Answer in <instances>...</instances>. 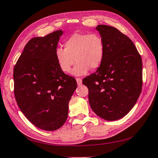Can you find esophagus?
<instances>
[{
	"label": "esophagus",
	"mask_w": 158,
	"mask_h": 158,
	"mask_svg": "<svg viewBox=\"0 0 158 158\" xmlns=\"http://www.w3.org/2000/svg\"><path fill=\"white\" fill-rule=\"evenodd\" d=\"M76 80H77V84H78L79 85H81V84H82V80H81V78H77V79H76Z\"/></svg>",
	"instance_id": "obj_1"
}]
</instances>
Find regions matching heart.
<instances>
[{
  "mask_svg": "<svg viewBox=\"0 0 158 158\" xmlns=\"http://www.w3.org/2000/svg\"><path fill=\"white\" fill-rule=\"evenodd\" d=\"M64 49L58 48L54 56L57 64L64 73L73 70L74 75H84L89 70H95L101 65L105 54L102 37L97 33H76L64 42Z\"/></svg>",
  "mask_w": 158,
  "mask_h": 158,
  "instance_id": "1",
  "label": "heart"
}]
</instances>
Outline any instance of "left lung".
<instances>
[{"label":"left lung","mask_w":158,"mask_h":158,"mask_svg":"<svg viewBox=\"0 0 158 158\" xmlns=\"http://www.w3.org/2000/svg\"><path fill=\"white\" fill-rule=\"evenodd\" d=\"M96 29L104 40V57L83 84L88 88L92 110L102 118L114 121L128 113L141 93L142 57L133 42L117 28L99 25Z\"/></svg>","instance_id":"1"}]
</instances>
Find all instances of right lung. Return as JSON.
Wrapping results in <instances>:
<instances>
[{
	"mask_svg": "<svg viewBox=\"0 0 158 158\" xmlns=\"http://www.w3.org/2000/svg\"><path fill=\"white\" fill-rule=\"evenodd\" d=\"M61 30L44 37H34L25 45L14 68V96L27 119L45 131L64 125L68 103L77 84L65 74L54 56Z\"/></svg>",
	"mask_w": 158,
	"mask_h": 158,
	"instance_id": "add662e5",
	"label": "right lung"
}]
</instances>
